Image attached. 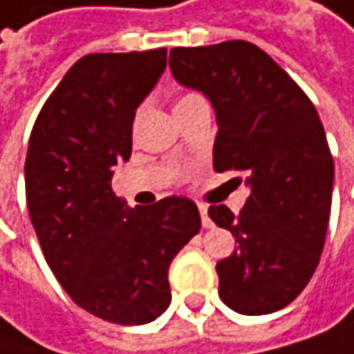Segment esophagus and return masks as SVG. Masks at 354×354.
Segmentation results:
<instances>
[{
  "mask_svg": "<svg viewBox=\"0 0 354 354\" xmlns=\"http://www.w3.org/2000/svg\"><path fill=\"white\" fill-rule=\"evenodd\" d=\"M198 211H201V217H203V227H211L213 221L209 219V207L207 205H198Z\"/></svg>",
  "mask_w": 354,
  "mask_h": 354,
  "instance_id": "1",
  "label": "esophagus"
}]
</instances>
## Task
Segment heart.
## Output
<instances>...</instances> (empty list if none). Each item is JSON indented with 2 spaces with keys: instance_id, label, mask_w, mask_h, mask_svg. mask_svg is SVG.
<instances>
[{
  "instance_id": "b5f03b06",
  "label": "heart",
  "mask_w": 354,
  "mask_h": 354,
  "mask_svg": "<svg viewBox=\"0 0 354 354\" xmlns=\"http://www.w3.org/2000/svg\"><path fill=\"white\" fill-rule=\"evenodd\" d=\"M198 101H205V99H203V95H198V93H183V95H179L177 103H175V109H181V107L194 105V103H198Z\"/></svg>"
}]
</instances>
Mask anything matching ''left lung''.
<instances>
[{
  "label": "left lung",
  "mask_w": 354,
  "mask_h": 354,
  "mask_svg": "<svg viewBox=\"0 0 354 354\" xmlns=\"http://www.w3.org/2000/svg\"><path fill=\"white\" fill-rule=\"evenodd\" d=\"M175 80L205 93L217 113L213 169L251 194L234 215L209 217L239 247L217 261L219 297L241 315L285 308L315 274L325 245L333 158L321 118L291 75L245 39L173 48Z\"/></svg>",
  "instance_id": "left-lung-1"
}]
</instances>
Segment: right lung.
<instances>
[{
	"label": "right lung",
	"instance_id": "1",
	"mask_svg": "<svg viewBox=\"0 0 354 354\" xmlns=\"http://www.w3.org/2000/svg\"><path fill=\"white\" fill-rule=\"evenodd\" d=\"M167 48L82 57L44 103L25 160L27 209L50 270L103 321L143 325L171 304L169 268L201 230L198 207L169 196L124 209L113 167L133 151L135 109Z\"/></svg>",
	"mask_w": 354,
	"mask_h": 354
}]
</instances>
